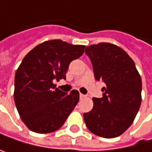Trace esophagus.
<instances>
[{
    "instance_id": "obj_1",
    "label": "esophagus",
    "mask_w": 152,
    "mask_h": 152,
    "mask_svg": "<svg viewBox=\"0 0 152 152\" xmlns=\"http://www.w3.org/2000/svg\"><path fill=\"white\" fill-rule=\"evenodd\" d=\"M85 97H86V95H85V94H80V99H83V98H85Z\"/></svg>"
}]
</instances>
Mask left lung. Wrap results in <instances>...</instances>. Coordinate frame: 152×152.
Returning a JSON list of instances; mask_svg holds the SVG:
<instances>
[{
	"label": "left lung",
	"mask_w": 152,
	"mask_h": 152,
	"mask_svg": "<svg viewBox=\"0 0 152 152\" xmlns=\"http://www.w3.org/2000/svg\"><path fill=\"white\" fill-rule=\"evenodd\" d=\"M94 78L105 83L102 98H93L92 111L83 114L92 133L112 139L123 134L133 123L141 104L142 83L134 61L115 45L100 43L86 47Z\"/></svg>",
	"instance_id": "1"
}]
</instances>
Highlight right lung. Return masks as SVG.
Returning a JSON list of instances; mask_svg holds the SVG:
<instances>
[{"label":"right lung","mask_w":152,"mask_h":152,"mask_svg":"<svg viewBox=\"0 0 152 152\" xmlns=\"http://www.w3.org/2000/svg\"><path fill=\"white\" fill-rule=\"evenodd\" d=\"M84 47L49 40L34 48L22 60L15 72L13 98L21 119L31 131L58 130L78 104V91L66 94L53 83L66 79L69 63L83 54Z\"/></svg>","instance_id":"right-lung-1"}]
</instances>
